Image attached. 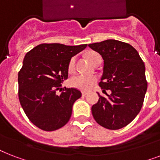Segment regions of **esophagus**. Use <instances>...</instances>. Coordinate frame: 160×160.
Masks as SVG:
<instances>
[{
	"label": "esophagus",
	"instance_id": "esophagus-1",
	"mask_svg": "<svg viewBox=\"0 0 160 160\" xmlns=\"http://www.w3.org/2000/svg\"><path fill=\"white\" fill-rule=\"evenodd\" d=\"M87 95V92H85V91H82V95L83 96H85V95Z\"/></svg>",
	"mask_w": 160,
	"mask_h": 160
}]
</instances>
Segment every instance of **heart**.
<instances>
[{"instance_id":"1","label":"heart","mask_w":160,"mask_h":160,"mask_svg":"<svg viewBox=\"0 0 160 160\" xmlns=\"http://www.w3.org/2000/svg\"><path fill=\"white\" fill-rule=\"evenodd\" d=\"M100 55L96 52H90L87 55L88 59L92 64L95 63L98 57H100ZM75 57H72L69 61V65H68V70L70 72H73L75 70ZM97 81V79L95 76L92 75H77L73 76L70 80V85H72L73 87L79 89L80 90H84V91H87L90 90L92 86L95 85Z\"/></svg>"}]
</instances>
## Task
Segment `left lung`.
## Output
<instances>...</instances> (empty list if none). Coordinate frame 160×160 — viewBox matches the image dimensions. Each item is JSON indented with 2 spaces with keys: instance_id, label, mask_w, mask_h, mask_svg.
I'll use <instances>...</instances> for the list:
<instances>
[{
  "instance_id": "8db88e82",
  "label": "left lung",
  "mask_w": 160,
  "mask_h": 160,
  "mask_svg": "<svg viewBox=\"0 0 160 160\" xmlns=\"http://www.w3.org/2000/svg\"><path fill=\"white\" fill-rule=\"evenodd\" d=\"M89 47L101 55L104 71L99 83L107 97L100 95L91 111L98 124L108 129L126 126L142 108L147 90L145 66L138 51L129 44L116 41L93 43Z\"/></svg>"
}]
</instances>
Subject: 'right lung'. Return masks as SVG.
I'll use <instances>...</instances> for the list:
<instances>
[{
	"mask_svg": "<svg viewBox=\"0 0 160 160\" xmlns=\"http://www.w3.org/2000/svg\"><path fill=\"white\" fill-rule=\"evenodd\" d=\"M86 46L41 44L26 53L18 73L19 100L26 116L39 129L54 131L70 120L73 105L81 92L61 88V84L68 78L71 57ZM58 89L60 95L56 94Z\"/></svg>",
	"mask_w": 160,
	"mask_h": 160,
	"instance_id": "add662e5",
	"label": "right lung"
}]
</instances>
